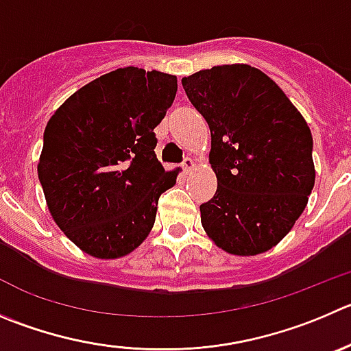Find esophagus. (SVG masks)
Here are the masks:
<instances>
[{"label": "esophagus", "instance_id": "esophagus-1", "mask_svg": "<svg viewBox=\"0 0 351 351\" xmlns=\"http://www.w3.org/2000/svg\"><path fill=\"white\" fill-rule=\"evenodd\" d=\"M181 165H182V169L186 170V172H189V170H193V169H195V165H196V163H195V160H193V158H189V156H186V158L182 160V163H181Z\"/></svg>", "mask_w": 351, "mask_h": 351}]
</instances>
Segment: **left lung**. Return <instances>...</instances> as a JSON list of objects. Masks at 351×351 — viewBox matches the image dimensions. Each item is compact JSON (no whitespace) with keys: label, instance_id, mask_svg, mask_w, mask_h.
<instances>
[{"label":"left lung","instance_id":"left-lung-1","mask_svg":"<svg viewBox=\"0 0 351 351\" xmlns=\"http://www.w3.org/2000/svg\"><path fill=\"white\" fill-rule=\"evenodd\" d=\"M182 88L212 134L217 191L199 205L203 229L232 255L267 252L291 231L315 182L305 119L255 66L199 70Z\"/></svg>","mask_w":351,"mask_h":351}]
</instances>
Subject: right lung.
Masks as SVG:
<instances>
[{
    "label": "right lung",
    "mask_w": 351,
    "mask_h": 351,
    "mask_svg": "<svg viewBox=\"0 0 351 351\" xmlns=\"http://www.w3.org/2000/svg\"><path fill=\"white\" fill-rule=\"evenodd\" d=\"M178 77L125 66L73 93L49 119L39 182L58 228L98 258H119L152 231L162 193L176 184L155 155V128Z\"/></svg>",
    "instance_id": "1"
}]
</instances>
